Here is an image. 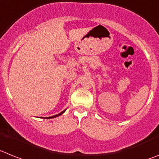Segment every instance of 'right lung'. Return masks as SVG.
I'll use <instances>...</instances> for the list:
<instances>
[{
  "label": "right lung",
  "instance_id": "add662e5",
  "mask_svg": "<svg viewBox=\"0 0 159 159\" xmlns=\"http://www.w3.org/2000/svg\"><path fill=\"white\" fill-rule=\"evenodd\" d=\"M65 111H66V109H65V110H63V112H61L60 113H59V114L55 115V116H50V117H47V118H49V119H50V118H51H51H55V117H57V116H60V115L63 114V113L65 112Z\"/></svg>",
  "mask_w": 159,
  "mask_h": 159
}]
</instances>
